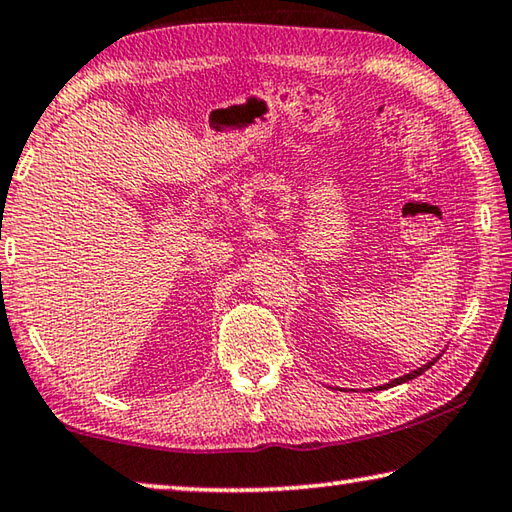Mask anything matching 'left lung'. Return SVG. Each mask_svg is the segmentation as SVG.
<instances>
[{"label":"left lung","instance_id":"8db88e82","mask_svg":"<svg viewBox=\"0 0 512 512\" xmlns=\"http://www.w3.org/2000/svg\"><path fill=\"white\" fill-rule=\"evenodd\" d=\"M440 358V356H438ZM438 358H433V360H429V363H426V365H422V367H417V370H413V372H410V374H404V376H399V379H392L390 383H385V385H379V388L381 390H385V388H395V385H401V383H408V381H413V379H417V376H420V374H424L426 370H429V367L435 363V360H438ZM379 388H376V390H379Z\"/></svg>","mask_w":512,"mask_h":512}]
</instances>
